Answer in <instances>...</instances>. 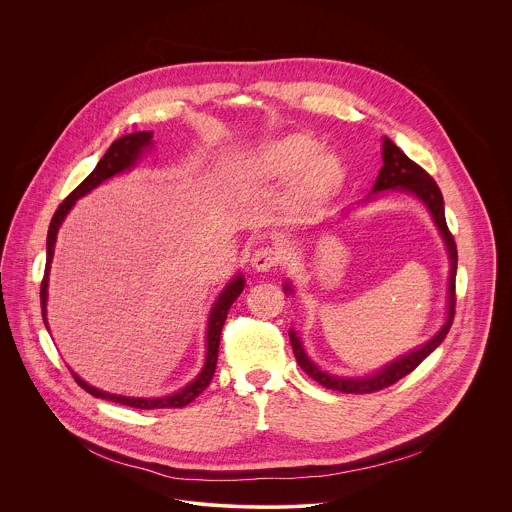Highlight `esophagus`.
I'll use <instances>...</instances> for the list:
<instances>
[{"instance_id":"esophagus-1","label":"esophagus","mask_w":512,"mask_h":512,"mask_svg":"<svg viewBox=\"0 0 512 512\" xmlns=\"http://www.w3.org/2000/svg\"><path fill=\"white\" fill-rule=\"evenodd\" d=\"M250 262H252L254 270L268 272V270H272L274 266L280 264V256H278V252L272 246H260V248L254 250Z\"/></svg>"}]
</instances>
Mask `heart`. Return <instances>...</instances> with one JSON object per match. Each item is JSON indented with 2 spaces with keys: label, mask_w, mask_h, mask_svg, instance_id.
<instances>
[{
  "label": "heart",
  "mask_w": 512,
  "mask_h": 512,
  "mask_svg": "<svg viewBox=\"0 0 512 512\" xmlns=\"http://www.w3.org/2000/svg\"><path fill=\"white\" fill-rule=\"evenodd\" d=\"M307 134H290L262 147L258 165L266 177L290 179L293 205L309 207L325 199L343 179V161Z\"/></svg>",
  "instance_id": "1"
}]
</instances>
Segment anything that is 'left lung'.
<instances>
[{
    "mask_svg": "<svg viewBox=\"0 0 512 512\" xmlns=\"http://www.w3.org/2000/svg\"><path fill=\"white\" fill-rule=\"evenodd\" d=\"M382 169L374 181L372 193L378 191H386V189H400V191H408L414 193L430 211L432 219L438 226L439 234L445 242L447 254H449V297H447V319L443 323V327L439 329L438 333L422 347L414 349L412 353L392 361L390 365L384 366L382 370L370 374V376H363V378H345V376H335L329 374L325 370H321L319 366L315 365L307 353L303 351V345L297 337L295 331H290V341H292L293 355L297 359L299 366L303 368V372L307 376H311L315 382H319L325 388L331 390H339L345 394H370V392H378L386 386H392L394 382H398L400 378H404L406 374H410L416 366L420 365L430 353H434L441 345V341L445 339V335L451 329L453 323V315H455V272H457V246L453 240V234L447 228L445 222V211H443V197L439 191L438 183L432 179V175L428 171H424L418 163H414L400 147L396 146L392 140L384 138L382 142ZM368 195V199H370ZM284 292H293L292 286L286 284Z\"/></svg>",
    "mask_w": 512,
    "mask_h": 512,
    "instance_id": "obj_1",
    "label": "left lung"
}]
</instances>
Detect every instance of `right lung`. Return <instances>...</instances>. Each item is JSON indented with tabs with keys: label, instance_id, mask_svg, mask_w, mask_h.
Returning a JSON list of instances; mask_svg holds the SVG:
<instances>
[{
	"label": "right lung",
	"instance_id": "obj_1",
	"mask_svg": "<svg viewBox=\"0 0 512 512\" xmlns=\"http://www.w3.org/2000/svg\"><path fill=\"white\" fill-rule=\"evenodd\" d=\"M151 138H153V132H134V134H128V136L112 142V146L108 147V151L102 155V159L98 161L94 171L74 189L73 193L55 211L51 224H49V232H47V264H45V276H43V282H41V313H43V321H45L47 329H49V325H47V286H49V270H51L53 254H55V240H57L59 226L63 224V220L73 209L76 199L90 193L102 181L134 167L138 157L144 153V149L151 146ZM242 290H244V278H242V274H238V276H234V280H230V284L222 290L219 299L215 301V305L211 309V315H209V327H207V359H205V366L199 372V376L191 384H187L183 390H179L171 396H163V398H130V396H118V394L102 392V390L86 384L80 376H76L73 372L74 380L88 394H92L94 398L110 400V402L130 406V408L157 410V408H183V406H187L211 384V380L215 376L217 359H219L220 331H222V325L226 321L230 305L236 301V297L242 293Z\"/></svg>",
	"mask_w": 512,
	"mask_h": 512
}]
</instances>
